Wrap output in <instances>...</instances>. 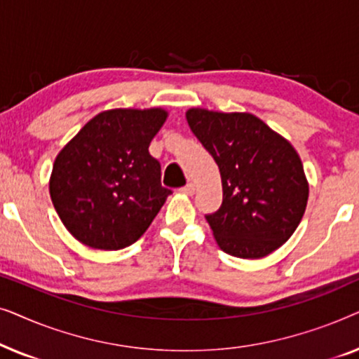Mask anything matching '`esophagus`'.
<instances>
[{
  "mask_svg": "<svg viewBox=\"0 0 359 359\" xmlns=\"http://www.w3.org/2000/svg\"><path fill=\"white\" fill-rule=\"evenodd\" d=\"M180 191H181V193H183V194H186V196H193L196 188H194L193 183H188V184L184 186V188H181Z\"/></svg>",
  "mask_w": 359,
  "mask_h": 359,
  "instance_id": "obj_1",
  "label": "esophagus"
}]
</instances>
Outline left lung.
I'll list each match as a JSON object with an SVG mask.
<instances>
[{
  "label": "left lung",
  "mask_w": 359,
  "mask_h": 359,
  "mask_svg": "<svg viewBox=\"0 0 359 359\" xmlns=\"http://www.w3.org/2000/svg\"><path fill=\"white\" fill-rule=\"evenodd\" d=\"M186 119L220 171L222 205L205 215L219 248L243 259L268 257L306 212L309 181L301 156L250 112L191 107Z\"/></svg>",
  "instance_id": "obj_1"
}]
</instances>
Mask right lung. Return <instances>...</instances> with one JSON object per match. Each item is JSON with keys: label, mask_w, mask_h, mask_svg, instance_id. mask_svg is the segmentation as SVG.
Wrapping results in <instances>:
<instances>
[{"label": "right lung", "mask_w": 359, "mask_h": 359, "mask_svg": "<svg viewBox=\"0 0 359 359\" xmlns=\"http://www.w3.org/2000/svg\"><path fill=\"white\" fill-rule=\"evenodd\" d=\"M166 117L163 107L102 111L58 151L48 191L78 242L121 250L154 222L171 194L160 183V163L149 154Z\"/></svg>", "instance_id": "obj_1"}]
</instances>
